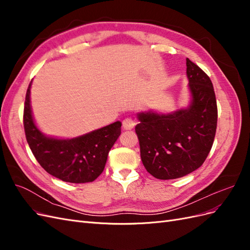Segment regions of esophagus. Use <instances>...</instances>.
<instances>
[{
  "mask_svg": "<svg viewBox=\"0 0 250 250\" xmlns=\"http://www.w3.org/2000/svg\"><path fill=\"white\" fill-rule=\"evenodd\" d=\"M135 123L134 121L131 119V118H125L123 120V128L125 130H130L132 129V128L134 127Z\"/></svg>",
  "mask_w": 250,
  "mask_h": 250,
  "instance_id": "34e87169",
  "label": "esophagus"
}]
</instances>
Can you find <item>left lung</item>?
Instances as JSON below:
<instances>
[{
	"instance_id": "obj_1",
	"label": "left lung",
	"mask_w": 250,
	"mask_h": 250,
	"mask_svg": "<svg viewBox=\"0 0 250 250\" xmlns=\"http://www.w3.org/2000/svg\"><path fill=\"white\" fill-rule=\"evenodd\" d=\"M187 76L191 100L186 108L138 113L142 162L157 179H175L197 170L214 143L218 110L213 83L188 58Z\"/></svg>"
}]
</instances>
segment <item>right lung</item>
Wrapping results in <instances>:
<instances>
[{
    "instance_id": "1",
    "label": "right lung",
    "mask_w": 250,
    "mask_h": 250,
    "mask_svg": "<svg viewBox=\"0 0 250 250\" xmlns=\"http://www.w3.org/2000/svg\"><path fill=\"white\" fill-rule=\"evenodd\" d=\"M24 107L26 139L36 161L49 174L65 183H92L103 172L109 150L121 134L120 121L73 139H57L43 134L36 126L30 89Z\"/></svg>"
}]
</instances>
